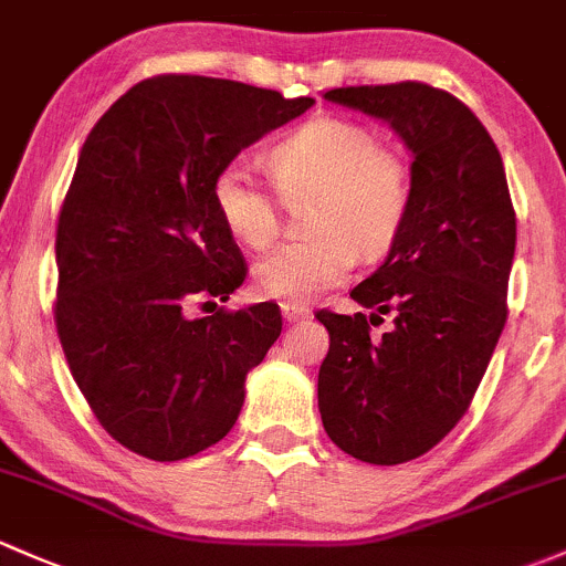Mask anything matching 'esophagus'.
<instances>
[{
    "instance_id": "esophagus-1",
    "label": "esophagus",
    "mask_w": 566,
    "mask_h": 566,
    "mask_svg": "<svg viewBox=\"0 0 566 566\" xmlns=\"http://www.w3.org/2000/svg\"><path fill=\"white\" fill-rule=\"evenodd\" d=\"M281 313H283V318L289 321V324H294V321H305L307 318L310 307L302 305V302H283Z\"/></svg>"
}]
</instances>
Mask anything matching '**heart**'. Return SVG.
I'll use <instances>...</instances> for the list:
<instances>
[{
	"label": "heart",
	"mask_w": 566,
	"mask_h": 566,
	"mask_svg": "<svg viewBox=\"0 0 566 566\" xmlns=\"http://www.w3.org/2000/svg\"><path fill=\"white\" fill-rule=\"evenodd\" d=\"M270 167L289 202L315 199L307 212L315 234L285 242L253 266L256 291L270 300H313L350 275L356 251L380 256L402 232L412 202L410 164L361 120H307L270 150ZM212 202L223 227L248 248L270 245L281 229L277 197L245 161L218 172Z\"/></svg>",
	"instance_id": "b5f03b06"
}]
</instances>
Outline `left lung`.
Masks as SVG:
<instances>
[{
  "instance_id": "1",
  "label": "left lung",
  "mask_w": 566,
  "mask_h": 566,
  "mask_svg": "<svg viewBox=\"0 0 566 566\" xmlns=\"http://www.w3.org/2000/svg\"><path fill=\"white\" fill-rule=\"evenodd\" d=\"M324 99L388 124L412 154L402 232L350 291L375 313H315L329 332L318 369L326 434L358 461L405 464L459 423L500 343L515 210L494 139L448 91L407 81L334 88ZM386 312L395 329L369 338Z\"/></svg>"
}]
</instances>
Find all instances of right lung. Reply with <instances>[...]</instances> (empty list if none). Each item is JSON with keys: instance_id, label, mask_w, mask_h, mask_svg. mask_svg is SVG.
<instances>
[{"instance_id": "add662e5", "label": "right lung", "mask_w": 566, "mask_h": 566, "mask_svg": "<svg viewBox=\"0 0 566 566\" xmlns=\"http://www.w3.org/2000/svg\"><path fill=\"white\" fill-rule=\"evenodd\" d=\"M315 105L199 75L137 83L96 120L56 229V329L113 440L180 461L229 434L245 380L281 337L272 302H227L245 261L212 202L218 172Z\"/></svg>"}]
</instances>
